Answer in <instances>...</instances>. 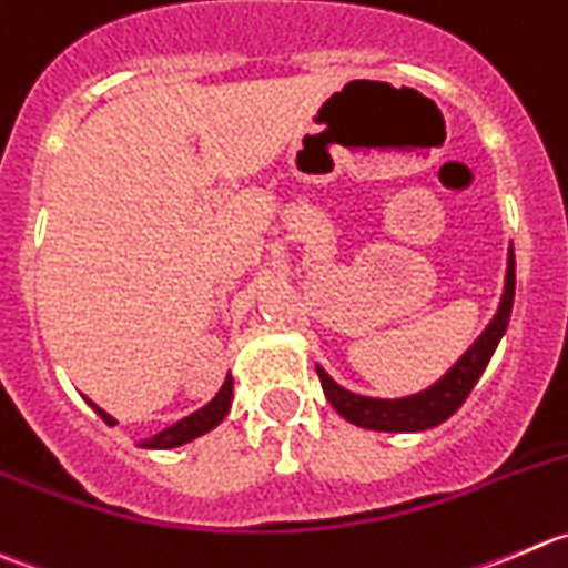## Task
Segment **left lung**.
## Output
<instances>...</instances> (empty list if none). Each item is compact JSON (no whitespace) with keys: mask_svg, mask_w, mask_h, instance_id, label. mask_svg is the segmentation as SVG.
I'll use <instances>...</instances> for the list:
<instances>
[{"mask_svg":"<svg viewBox=\"0 0 568 568\" xmlns=\"http://www.w3.org/2000/svg\"><path fill=\"white\" fill-rule=\"evenodd\" d=\"M514 290H516V267H514V251L508 256V276H505V292L499 301L497 314L491 323L486 325L477 342L458 358L456 367L434 384L430 389L419 392V395L400 397V400H375V397L353 395V392L342 389L339 384L328 378L323 367H317L320 384H323L325 397L331 406L347 419V423L358 425L367 430H386V434H414V430H428L450 419L453 414L462 408L467 400L477 378L486 369L488 358L497 351L499 339H503L505 328H508L510 306H514Z\"/></svg>","mask_w":568,"mask_h":568,"instance_id":"8db88e82","label":"left lung"}]
</instances>
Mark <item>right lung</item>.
I'll return each mask as SVG.
<instances>
[{"instance_id": "right-lung-1", "label": "right lung", "mask_w": 568, "mask_h": 568, "mask_svg": "<svg viewBox=\"0 0 568 568\" xmlns=\"http://www.w3.org/2000/svg\"><path fill=\"white\" fill-rule=\"evenodd\" d=\"M91 406H93V403H91ZM229 406H232V375H226L221 392H217V395L212 397V400L206 403L204 408H199V412L190 414V417L179 419L176 425L160 430V434L151 436V439H143V445H140V447H151V450H168V447L187 445V442H193L195 436H201V434H206V430L215 428V425L221 423V419L229 414ZM93 408L106 425H115V419H112L110 414L101 412L99 406H93Z\"/></svg>"}]
</instances>
